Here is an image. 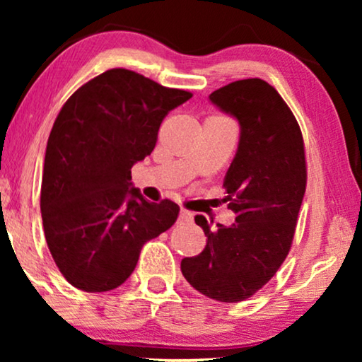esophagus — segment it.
Returning <instances> with one entry per match:
<instances>
[{"label":"esophagus","mask_w":362,"mask_h":362,"mask_svg":"<svg viewBox=\"0 0 362 362\" xmlns=\"http://www.w3.org/2000/svg\"><path fill=\"white\" fill-rule=\"evenodd\" d=\"M192 212H189V211H186V209H181V212H180V222H191L192 221Z\"/></svg>","instance_id":"obj_1"}]
</instances>
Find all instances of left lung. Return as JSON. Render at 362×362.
Returning <instances> with one entry per match:
<instances>
[{"label":"left lung","mask_w":362,"mask_h":362,"mask_svg":"<svg viewBox=\"0 0 362 362\" xmlns=\"http://www.w3.org/2000/svg\"><path fill=\"white\" fill-rule=\"evenodd\" d=\"M209 100L240 127L222 199L235 222L211 229L196 216L207 244L181 260V272L202 295L237 303L259 291L288 255L306 187L305 146L293 113L262 78L232 82Z\"/></svg>","instance_id":"8db88e82"}]
</instances>
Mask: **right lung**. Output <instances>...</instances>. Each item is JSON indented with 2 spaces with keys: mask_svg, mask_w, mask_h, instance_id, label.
<instances>
[{
  "mask_svg": "<svg viewBox=\"0 0 362 362\" xmlns=\"http://www.w3.org/2000/svg\"><path fill=\"white\" fill-rule=\"evenodd\" d=\"M192 93L110 69L72 93L44 158L41 214L56 265L83 291H108L135 270L145 242L170 229L180 206L146 201L132 166L150 155L163 118Z\"/></svg>",
  "mask_w": 362,
  "mask_h": 362,
  "instance_id": "obj_1",
  "label": "right lung"
}]
</instances>
